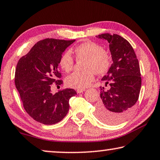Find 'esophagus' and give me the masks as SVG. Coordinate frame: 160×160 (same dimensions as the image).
I'll return each instance as SVG.
<instances>
[{
  "label": "esophagus",
  "instance_id": "34e87169",
  "mask_svg": "<svg viewBox=\"0 0 160 160\" xmlns=\"http://www.w3.org/2000/svg\"><path fill=\"white\" fill-rule=\"evenodd\" d=\"M85 91V89H78L77 90V93H82V92H84Z\"/></svg>",
  "mask_w": 160,
  "mask_h": 160
}]
</instances>
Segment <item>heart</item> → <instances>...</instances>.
I'll return each instance as SVG.
<instances>
[{
    "label": "heart",
    "mask_w": 160,
    "mask_h": 160,
    "mask_svg": "<svg viewBox=\"0 0 160 160\" xmlns=\"http://www.w3.org/2000/svg\"><path fill=\"white\" fill-rule=\"evenodd\" d=\"M76 58L85 59L83 72H73L67 76L65 82L74 88L85 89L95 79L94 72L98 75L105 73L110 64L109 55L99 45L93 42H85L75 49ZM59 64L63 71L69 72L73 69L74 59L70 51H66L61 57Z\"/></svg>",
    "instance_id": "1"
}]
</instances>
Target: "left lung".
I'll use <instances>...</instances> for the list:
<instances>
[{
  "label": "left lung",
  "instance_id": "1",
  "mask_svg": "<svg viewBox=\"0 0 160 160\" xmlns=\"http://www.w3.org/2000/svg\"><path fill=\"white\" fill-rule=\"evenodd\" d=\"M96 38L108 42L112 59L102 79L110 88L105 91L101 87L96 116L107 124H119L128 118L138 99L141 86L138 60L131 45L121 36L104 33Z\"/></svg>",
  "mask_w": 160,
  "mask_h": 160
}]
</instances>
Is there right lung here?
<instances>
[{"label":"right lung","mask_w":160,"mask_h":160,"mask_svg":"<svg viewBox=\"0 0 160 160\" xmlns=\"http://www.w3.org/2000/svg\"><path fill=\"white\" fill-rule=\"evenodd\" d=\"M75 40L46 38L38 42L28 54L17 63L15 85L24 109L31 118L44 125L60 122L69 111V101L77 95L74 89L67 88L51 93L53 82L62 85L59 64L63 52Z\"/></svg>","instance_id":"obj_1"}]
</instances>
